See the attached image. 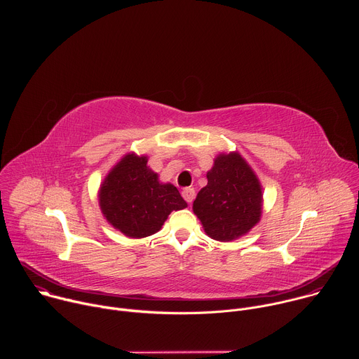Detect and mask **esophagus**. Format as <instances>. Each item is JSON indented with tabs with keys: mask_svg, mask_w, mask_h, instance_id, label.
Masks as SVG:
<instances>
[{
	"mask_svg": "<svg viewBox=\"0 0 359 359\" xmlns=\"http://www.w3.org/2000/svg\"><path fill=\"white\" fill-rule=\"evenodd\" d=\"M182 196L183 198L187 201V203H191L194 200V196H196V191L193 187H186L183 191H182Z\"/></svg>",
	"mask_w": 359,
	"mask_h": 359,
	"instance_id": "obj_1",
	"label": "esophagus"
}]
</instances>
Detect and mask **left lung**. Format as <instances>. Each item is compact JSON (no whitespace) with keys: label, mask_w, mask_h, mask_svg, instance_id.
<instances>
[{"label":"left lung","mask_w":359,"mask_h":359,"mask_svg":"<svg viewBox=\"0 0 359 359\" xmlns=\"http://www.w3.org/2000/svg\"><path fill=\"white\" fill-rule=\"evenodd\" d=\"M208 184L193 201L204 233L217 241L245 236L262 219L263 186L238 151H222L208 172Z\"/></svg>","instance_id":"8db88e82"}]
</instances>
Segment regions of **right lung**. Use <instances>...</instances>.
I'll use <instances>...</instances> for the list:
<instances>
[{
  "mask_svg": "<svg viewBox=\"0 0 359 359\" xmlns=\"http://www.w3.org/2000/svg\"><path fill=\"white\" fill-rule=\"evenodd\" d=\"M107 222L129 238L158 233L169 215L187 208L176 186L162 183L147 156L130 151L109 170L97 191Z\"/></svg>",
  "mask_w": 359,
  "mask_h": 359,
  "instance_id": "1",
  "label": "right lung"
}]
</instances>
